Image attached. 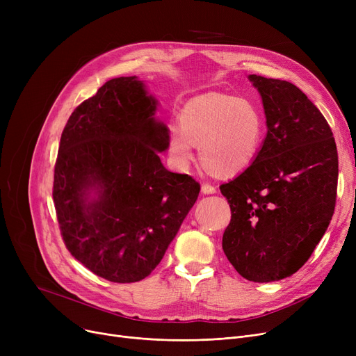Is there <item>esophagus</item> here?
<instances>
[{"label": "esophagus", "mask_w": 356, "mask_h": 356, "mask_svg": "<svg viewBox=\"0 0 356 356\" xmlns=\"http://www.w3.org/2000/svg\"><path fill=\"white\" fill-rule=\"evenodd\" d=\"M200 191H202V193H203V195H213V193H216V188H213V186L207 184V183L202 184Z\"/></svg>", "instance_id": "1"}]
</instances>
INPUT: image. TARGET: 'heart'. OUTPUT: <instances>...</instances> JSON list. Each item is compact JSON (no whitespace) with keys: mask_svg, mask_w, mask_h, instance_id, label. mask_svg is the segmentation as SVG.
<instances>
[{"mask_svg":"<svg viewBox=\"0 0 356 356\" xmlns=\"http://www.w3.org/2000/svg\"><path fill=\"white\" fill-rule=\"evenodd\" d=\"M180 129L167 138V153L184 170L199 147L202 163L219 176L244 172L263 145L266 120L250 99L227 93H204L184 105L179 115Z\"/></svg>","mask_w":356,"mask_h":356,"instance_id":"heart-1","label":"heart"}]
</instances>
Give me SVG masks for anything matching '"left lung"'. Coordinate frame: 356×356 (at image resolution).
Instances as JSON below:
<instances>
[{
	"instance_id": "left-lung-1",
	"label": "left lung",
	"mask_w": 356,
	"mask_h": 356,
	"mask_svg": "<svg viewBox=\"0 0 356 356\" xmlns=\"http://www.w3.org/2000/svg\"><path fill=\"white\" fill-rule=\"evenodd\" d=\"M266 114L255 160L220 186L231 222L222 248L250 282L271 283L305 266L336 200L338 152L322 112L296 85L250 74Z\"/></svg>"
}]
</instances>
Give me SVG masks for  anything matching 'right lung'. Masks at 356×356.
I'll return each instance as SVG.
<instances>
[{"mask_svg": "<svg viewBox=\"0 0 356 356\" xmlns=\"http://www.w3.org/2000/svg\"><path fill=\"white\" fill-rule=\"evenodd\" d=\"M144 81H108L63 129L53 200L66 248L112 283L152 273L199 196L188 175L168 172L159 153L168 127Z\"/></svg>", "mask_w": 356, "mask_h": 356, "instance_id": "right-lung-1", "label": "right lung"}]
</instances>
